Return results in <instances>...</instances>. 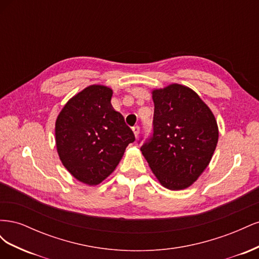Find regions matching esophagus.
<instances>
[{"instance_id":"34e87169","label":"esophagus","mask_w":259,"mask_h":259,"mask_svg":"<svg viewBox=\"0 0 259 259\" xmlns=\"http://www.w3.org/2000/svg\"><path fill=\"white\" fill-rule=\"evenodd\" d=\"M132 130H133V132H134V135H135V137L137 138V137H138V135H139V126H138V125H135V126H133V127H132Z\"/></svg>"}]
</instances>
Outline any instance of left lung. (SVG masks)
I'll use <instances>...</instances> for the list:
<instances>
[{"label": "left lung", "instance_id": "8db88e82", "mask_svg": "<svg viewBox=\"0 0 259 259\" xmlns=\"http://www.w3.org/2000/svg\"><path fill=\"white\" fill-rule=\"evenodd\" d=\"M153 135L140 148L160 184L169 190L190 187L209 164L218 142L213 112L182 84L153 90Z\"/></svg>", "mask_w": 259, "mask_h": 259}]
</instances>
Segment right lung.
<instances>
[{"mask_svg": "<svg viewBox=\"0 0 259 259\" xmlns=\"http://www.w3.org/2000/svg\"><path fill=\"white\" fill-rule=\"evenodd\" d=\"M112 90L91 85L62 108L55 124L59 159L79 182L96 186L117 166L135 140L123 115L111 105Z\"/></svg>", "mask_w": 259, "mask_h": 259, "instance_id": "obj_1", "label": "right lung"}]
</instances>
